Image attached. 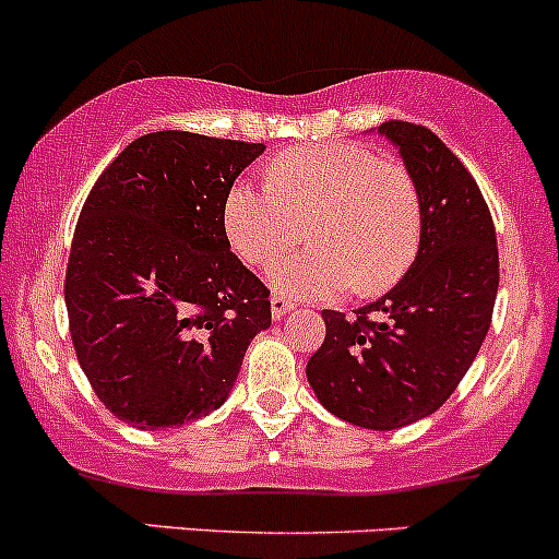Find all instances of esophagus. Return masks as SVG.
I'll use <instances>...</instances> for the list:
<instances>
[{
	"label": "esophagus",
	"mask_w": 559,
	"mask_h": 559,
	"mask_svg": "<svg viewBox=\"0 0 559 559\" xmlns=\"http://www.w3.org/2000/svg\"><path fill=\"white\" fill-rule=\"evenodd\" d=\"M289 311H295V302L281 295L270 297V313H273V319H281V316H286Z\"/></svg>",
	"instance_id": "esophagus-1"
}]
</instances>
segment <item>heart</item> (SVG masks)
Returning <instances> with one entry per match:
<instances>
[{
  "mask_svg": "<svg viewBox=\"0 0 559 559\" xmlns=\"http://www.w3.org/2000/svg\"><path fill=\"white\" fill-rule=\"evenodd\" d=\"M267 186L235 180L222 202L229 248L251 267L273 262L302 235L311 248L278 259L267 281L278 295L319 300L357 286L376 295L397 284L421 243V202L408 167L365 145L316 143L275 154Z\"/></svg>",
  "mask_w": 559,
  "mask_h": 559,
  "instance_id": "heart-1",
  "label": "heart"
}]
</instances>
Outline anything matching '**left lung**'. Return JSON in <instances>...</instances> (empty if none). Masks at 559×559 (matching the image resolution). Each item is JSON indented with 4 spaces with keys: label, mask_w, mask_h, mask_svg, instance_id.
Returning a JSON list of instances; mask_svg holds the SVG:
<instances>
[{
    "label": "left lung",
    "mask_w": 559,
    "mask_h": 559,
    "mask_svg": "<svg viewBox=\"0 0 559 559\" xmlns=\"http://www.w3.org/2000/svg\"><path fill=\"white\" fill-rule=\"evenodd\" d=\"M421 202V243L408 273L357 319L321 311L324 343L308 384L337 419L397 430L436 414L476 359L498 297V240L473 175L438 134L384 121Z\"/></svg>",
    "instance_id": "left-lung-1"
}]
</instances>
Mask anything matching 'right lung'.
I'll use <instances>...</instances> for the list:
<instances>
[{"mask_svg": "<svg viewBox=\"0 0 559 559\" xmlns=\"http://www.w3.org/2000/svg\"><path fill=\"white\" fill-rule=\"evenodd\" d=\"M262 143L151 132L83 202L64 300L78 362L105 408L140 430L180 427L227 400L270 292L229 251L222 202Z\"/></svg>", "mask_w": 559, "mask_h": 559, "instance_id": "obj_1", "label": "right lung"}]
</instances>
